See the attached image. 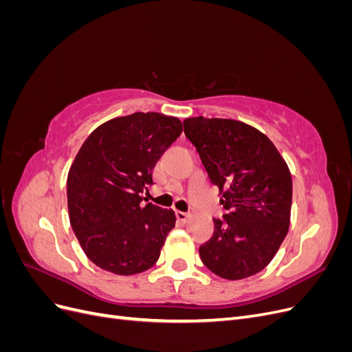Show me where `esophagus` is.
Wrapping results in <instances>:
<instances>
[{
	"mask_svg": "<svg viewBox=\"0 0 352 352\" xmlns=\"http://www.w3.org/2000/svg\"><path fill=\"white\" fill-rule=\"evenodd\" d=\"M175 214H176V219H177L179 221H182V223H185V221L190 217L189 212H184V211H176Z\"/></svg>",
	"mask_w": 352,
	"mask_h": 352,
	"instance_id": "1",
	"label": "esophagus"
}]
</instances>
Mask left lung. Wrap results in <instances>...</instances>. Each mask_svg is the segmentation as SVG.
I'll list each match as a JSON object with an SVG mask.
<instances>
[{"instance_id":"obj_1","label":"left lung","mask_w":352,"mask_h":352,"mask_svg":"<svg viewBox=\"0 0 352 352\" xmlns=\"http://www.w3.org/2000/svg\"><path fill=\"white\" fill-rule=\"evenodd\" d=\"M184 132L199 154L226 210L199 247L201 261L223 279L261 272L283 242L291 219L292 179L267 136L230 119L192 117Z\"/></svg>"}]
</instances>
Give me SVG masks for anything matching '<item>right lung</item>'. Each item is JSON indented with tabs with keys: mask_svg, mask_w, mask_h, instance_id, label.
<instances>
[{
	"mask_svg": "<svg viewBox=\"0 0 352 352\" xmlns=\"http://www.w3.org/2000/svg\"><path fill=\"white\" fill-rule=\"evenodd\" d=\"M182 133L176 117L133 113L97 127L83 142L67 176L72 229L100 269L129 276L158 260L175 212L144 204L153 168Z\"/></svg>",
	"mask_w": 352,
	"mask_h": 352,
	"instance_id": "obj_1",
	"label": "right lung"
}]
</instances>
